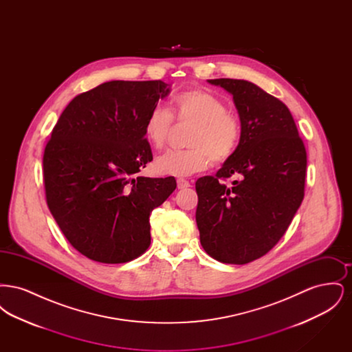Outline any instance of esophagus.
Listing matches in <instances>:
<instances>
[{
    "mask_svg": "<svg viewBox=\"0 0 352 352\" xmlns=\"http://www.w3.org/2000/svg\"><path fill=\"white\" fill-rule=\"evenodd\" d=\"M177 186H178V188L184 190V188H187V187H190V182H188V181H186V179H182V178H179V179L177 181Z\"/></svg>",
    "mask_w": 352,
    "mask_h": 352,
    "instance_id": "34e87169",
    "label": "esophagus"
}]
</instances>
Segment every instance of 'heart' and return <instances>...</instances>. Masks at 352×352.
<instances>
[{
    "instance_id": "b5f03b06",
    "label": "heart",
    "mask_w": 352,
    "mask_h": 352,
    "mask_svg": "<svg viewBox=\"0 0 352 352\" xmlns=\"http://www.w3.org/2000/svg\"><path fill=\"white\" fill-rule=\"evenodd\" d=\"M174 116L181 124H192L187 135L188 149L170 151L155 161L162 175L186 177L223 164L239 149L243 125L237 115L228 111L227 102L210 91L190 88L173 98ZM174 118L165 107H154L144 121V134L153 148L166 145Z\"/></svg>"
}]
</instances>
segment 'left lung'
Masks as SVG:
<instances>
[{
	"label": "left lung",
	"instance_id": "1",
	"mask_svg": "<svg viewBox=\"0 0 352 352\" xmlns=\"http://www.w3.org/2000/svg\"><path fill=\"white\" fill-rule=\"evenodd\" d=\"M208 83L234 96L243 137L215 177H201L197 224L203 250L226 264H248L284 236L305 195L306 149L284 102L237 79ZM239 177L228 188L222 181Z\"/></svg>",
	"mask_w": 352,
	"mask_h": 352
}]
</instances>
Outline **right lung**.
Listing matches in <instances>:
<instances>
[{
	"mask_svg": "<svg viewBox=\"0 0 352 352\" xmlns=\"http://www.w3.org/2000/svg\"><path fill=\"white\" fill-rule=\"evenodd\" d=\"M170 94L162 80L100 84L74 98L43 154L46 201L69 244L85 257L128 263L151 245V211L174 177L138 173L153 160L144 121Z\"/></svg>",
	"mask_w": 352,
	"mask_h": 352,
	"instance_id": "obj_1",
	"label": "right lung"
}]
</instances>
